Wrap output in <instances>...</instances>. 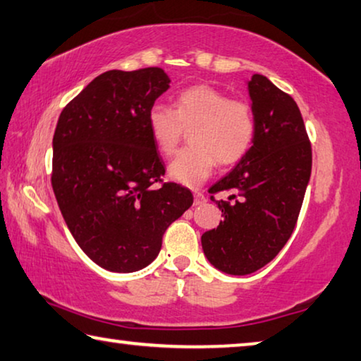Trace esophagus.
Instances as JSON below:
<instances>
[{
	"instance_id": "esophagus-1",
	"label": "esophagus",
	"mask_w": 361,
	"mask_h": 361,
	"mask_svg": "<svg viewBox=\"0 0 361 361\" xmlns=\"http://www.w3.org/2000/svg\"><path fill=\"white\" fill-rule=\"evenodd\" d=\"M207 202V197H205V194L201 191H196L194 192V205H201Z\"/></svg>"
}]
</instances>
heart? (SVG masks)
<instances>
[{
	"label": "heart",
	"mask_w": 361,
	"mask_h": 361,
	"mask_svg": "<svg viewBox=\"0 0 361 361\" xmlns=\"http://www.w3.org/2000/svg\"><path fill=\"white\" fill-rule=\"evenodd\" d=\"M147 128L164 156H171L186 131H192V146L171 160L167 173L180 185L197 188L216 162L233 165L247 154L255 136V116L245 101L230 99L209 85H194L178 94L175 109L154 104L147 112Z\"/></svg>",
	"instance_id": "b5f03b06"
}]
</instances>
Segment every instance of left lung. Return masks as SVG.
I'll return each instance as SVG.
<instances>
[{"instance_id":"obj_1","label":"left lung","mask_w":361,"mask_h":361,"mask_svg":"<svg viewBox=\"0 0 361 361\" xmlns=\"http://www.w3.org/2000/svg\"><path fill=\"white\" fill-rule=\"evenodd\" d=\"M255 136L247 154L209 192L223 221L201 238L204 255L226 274H250L278 255L294 231L312 173V146L295 101L254 73L247 82Z\"/></svg>"}]
</instances>
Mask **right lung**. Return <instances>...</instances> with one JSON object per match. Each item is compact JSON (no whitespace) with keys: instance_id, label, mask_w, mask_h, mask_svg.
<instances>
[{"instance_id":"1","label":"right lung","mask_w":361,"mask_h":361,"mask_svg":"<svg viewBox=\"0 0 361 361\" xmlns=\"http://www.w3.org/2000/svg\"><path fill=\"white\" fill-rule=\"evenodd\" d=\"M170 88L162 68L109 71L61 112L53 138L51 185L80 249L109 271L149 265L171 221L192 205L165 173L147 128V112Z\"/></svg>"}]
</instances>
